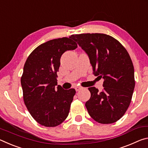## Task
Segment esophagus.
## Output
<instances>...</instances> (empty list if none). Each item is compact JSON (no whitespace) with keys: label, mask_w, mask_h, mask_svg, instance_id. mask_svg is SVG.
Wrapping results in <instances>:
<instances>
[{"label":"esophagus","mask_w":148,"mask_h":148,"mask_svg":"<svg viewBox=\"0 0 148 148\" xmlns=\"http://www.w3.org/2000/svg\"><path fill=\"white\" fill-rule=\"evenodd\" d=\"M82 89V87L80 86H76V87H75V89H76V91H79V90H81Z\"/></svg>","instance_id":"1"}]
</instances>
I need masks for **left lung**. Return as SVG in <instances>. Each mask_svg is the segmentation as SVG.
Instances as JSON below:
<instances>
[{"label":"left lung","instance_id":"obj_1","mask_svg":"<svg viewBox=\"0 0 148 148\" xmlns=\"http://www.w3.org/2000/svg\"><path fill=\"white\" fill-rule=\"evenodd\" d=\"M89 57L93 74L103 78L104 89L89 87L91 98L86 106L89 116L102 124L117 121L131 103L135 82L134 66L129 54L119 42L101 33L73 34Z\"/></svg>","mask_w":148,"mask_h":148}]
</instances>
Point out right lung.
Masks as SVG:
<instances>
[{
	"label": "right lung",
	"mask_w": 148,
	"mask_h": 148,
	"mask_svg": "<svg viewBox=\"0 0 148 148\" xmlns=\"http://www.w3.org/2000/svg\"><path fill=\"white\" fill-rule=\"evenodd\" d=\"M77 47L71 36L51 40L34 49L25 63L21 78L25 104L43 126L56 127L68 116L76 91L57 85V72L62 55Z\"/></svg>",
	"instance_id": "add662e5"
}]
</instances>
